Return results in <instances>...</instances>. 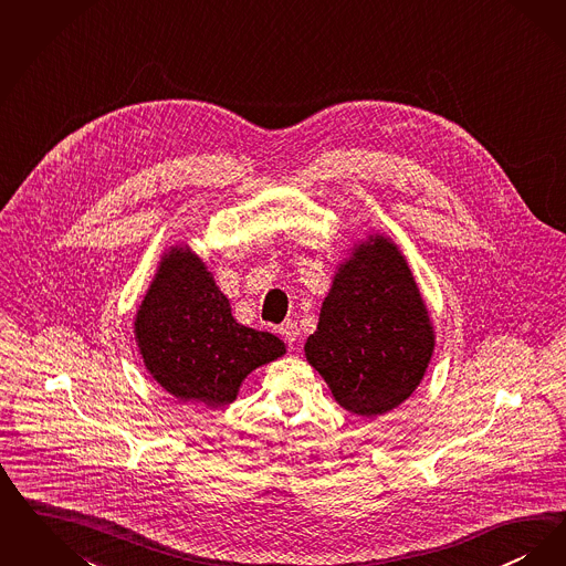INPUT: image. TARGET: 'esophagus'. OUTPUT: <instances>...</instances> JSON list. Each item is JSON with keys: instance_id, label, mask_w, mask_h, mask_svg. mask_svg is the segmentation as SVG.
I'll use <instances>...</instances> for the list:
<instances>
[{"instance_id": "esophagus-1", "label": "esophagus", "mask_w": 566, "mask_h": 566, "mask_svg": "<svg viewBox=\"0 0 566 566\" xmlns=\"http://www.w3.org/2000/svg\"><path fill=\"white\" fill-rule=\"evenodd\" d=\"M280 335L282 339L286 340L289 345H294L298 340V326L294 319H286L282 326H280Z\"/></svg>"}]
</instances>
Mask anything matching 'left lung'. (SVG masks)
<instances>
[{"instance_id":"obj_1","label":"left lung","mask_w":566,"mask_h":566,"mask_svg":"<svg viewBox=\"0 0 566 566\" xmlns=\"http://www.w3.org/2000/svg\"><path fill=\"white\" fill-rule=\"evenodd\" d=\"M433 345L428 305L405 254L391 238L370 233L339 263L305 358L340 407L370 419L412 396Z\"/></svg>"}]
</instances>
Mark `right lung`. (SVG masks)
<instances>
[{
    "label": "right lung",
    "instance_id": "obj_1",
    "mask_svg": "<svg viewBox=\"0 0 566 566\" xmlns=\"http://www.w3.org/2000/svg\"><path fill=\"white\" fill-rule=\"evenodd\" d=\"M135 339L170 396L206 408L231 405L254 368L286 354L284 340L231 316L229 298L187 244L161 254L136 312Z\"/></svg>",
    "mask_w": 566,
    "mask_h": 566
}]
</instances>
